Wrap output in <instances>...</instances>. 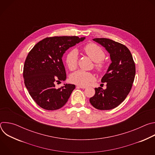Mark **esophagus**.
Here are the masks:
<instances>
[{
  "label": "esophagus",
  "instance_id": "1",
  "mask_svg": "<svg viewBox=\"0 0 155 155\" xmlns=\"http://www.w3.org/2000/svg\"><path fill=\"white\" fill-rule=\"evenodd\" d=\"M77 87L81 88V89H85V88L86 87V86H81V85H77Z\"/></svg>",
  "mask_w": 155,
  "mask_h": 155
}]
</instances>
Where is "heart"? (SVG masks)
Here are the masks:
<instances>
[{
	"label": "heart",
	"instance_id": "1",
	"mask_svg": "<svg viewBox=\"0 0 155 155\" xmlns=\"http://www.w3.org/2000/svg\"><path fill=\"white\" fill-rule=\"evenodd\" d=\"M83 51L93 61L96 62L94 65L96 69L99 72H102L105 68V62L103 61L105 53L104 50L95 43H90L83 47ZM78 51L75 49L69 51L65 57V62L70 71L76 69L78 64ZM70 81L78 85L84 86L94 79L93 74L83 71H77L70 76Z\"/></svg>",
	"mask_w": 155,
	"mask_h": 155
}]
</instances>
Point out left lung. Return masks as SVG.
<instances>
[{"label":"left lung","mask_w":155,"mask_h":155,"mask_svg":"<svg viewBox=\"0 0 155 155\" xmlns=\"http://www.w3.org/2000/svg\"><path fill=\"white\" fill-rule=\"evenodd\" d=\"M110 54L112 63L102 78L107 88H95V94L90 99L91 104L101 110L118 106L129 93L136 75V65L129 50L124 45L105 38L93 39Z\"/></svg>","instance_id":"8db88e82"}]
</instances>
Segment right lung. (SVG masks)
Instances as JSON below:
<instances>
[{
  "instance_id": "obj_1",
  "label": "right lung",
  "mask_w": 155,
  "mask_h": 155,
  "mask_svg": "<svg viewBox=\"0 0 155 155\" xmlns=\"http://www.w3.org/2000/svg\"><path fill=\"white\" fill-rule=\"evenodd\" d=\"M84 38L77 36L47 37L38 42L28 53L23 69L25 84L33 100L42 108L58 110L68 102L75 84H64L55 87L56 83L66 79L62 58L66 50Z\"/></svg>"
}]
</instances>
